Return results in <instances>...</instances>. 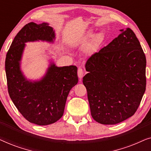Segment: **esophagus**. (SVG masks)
I'll return each mask as SVG.
<instances>
[{
    "mask_svg": "<svg viewBox=\"0 0 151 151\" xmlns=\"http://www.w3.org/2000/svg\"><path fill=\"white\" fill-rule=\"evenodd\" d=\"M84 73V70L82 69V68H78V77H79L80 80H81V78H82V76H83Z\"/></svg>",
    "mask_w": 151,
    "mask_h": 151,
    "instance_id": "1",
    "label": "esophagus"
}]
</instances>
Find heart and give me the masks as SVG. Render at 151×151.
I'll list each match as a JSON object with an SVG mask.
<instances>
[{
  "label": "heart",
  "instance_id": "heart-1",
  "mask_svg": "<svg viewBox=\"0 0 151 151\" xmlns=\"http://www.w3.org/2000/svg\"><path fill=\"white\" fill-rule=\"evenodd\" d=\"M92 35H93V33L91 32H88V34H87V36H87V37H91L92 36ZM99 38H100V37H99V36H97V39H99Z\"/></svg>",
  "mask_w": 151,
  "mask_h": 151
}]
</instances>
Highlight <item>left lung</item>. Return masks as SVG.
<instances>
[{
  "label": "left lung",
  "instance_id": "obj_1",
  "mask_svg": "<svg viewBox=\"0 0 151 151\" xmlns=\"http://www.w3.org/2000/svg\"><path fill=\"white\" fill-rule=\"evenodd\" d=\"M86 61L83 78L91 114L98 123L115 124L133 116L146 90V60L130 28Z\"/></svg>",
  "mask_w": 151,
  "mask_h": 151
}]
</instances>
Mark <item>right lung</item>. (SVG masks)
<instances>
[{
	"mask_svg": "<svg viewBox=\"0 0 151 151\" xmlns=\"http://www.w3.org/2000/svg\"><path fill=\"white\" fill-rule=\"evenodd\" d=\"M54 31L48 23L29 22L14 38L5 59L8 93L22 116L40 126L51 124L63 115L70 90L78 82V68L58 67L51 64L45 77L38 82L27 80L20 69V61L27 42L38 40L53 42Z\"/></svg>",
	"mask_w": 151,
	"mask_h": 151,
	"instance_id": "obj_1",
	"label": "right lung"
}]
</instances>
